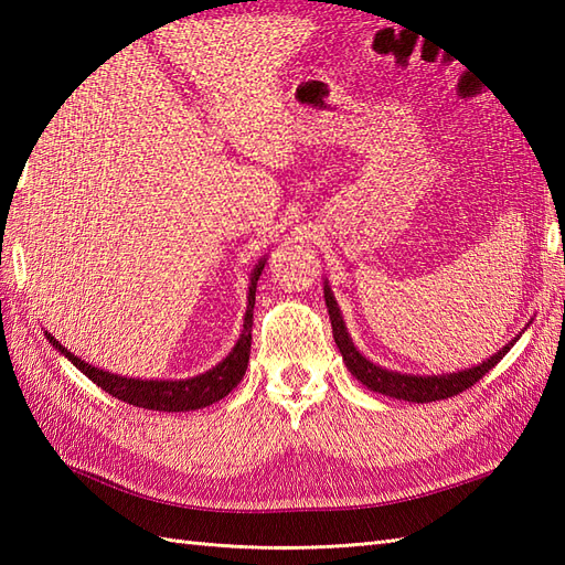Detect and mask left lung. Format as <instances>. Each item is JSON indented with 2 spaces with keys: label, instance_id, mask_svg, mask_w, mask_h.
I'll list each match as a JSON object with an SVG mask.
<instances>
[{
  "label": "left lung",
  "instance_id": "8db88e82",
  "mask_svg": "<svg viewBox=\"0 0 565 565\" xmlns=\"http://www.w3.org/2000/svg\"><path fill=\"white\" fill-rule=\"evenodd\" d=\"M326 303H328V313L332 320V334H334V344L344 359L347 369L352 371V376L364 383L369 391L388 395V398H398V401H407V403H431V401H444L451 398V395H459L461 391L471 388L478 379H483L490 369H493L502 356H505L512 344L520 340V334L514 340H510L500 352H495L486 362L476 364L471 369H461V371H451V374H431V376H423V374H401V371L393 369H383L379 364L371 362L362 352L356 350L350 332L344 328L342 320V310L334 301L330 284L326 281Z\"/></svg>",
  "mask_w": 565,
  "mask_h": 565
}]
</instances>
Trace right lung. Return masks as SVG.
<instances>
[{
    "label": "right lung",
    "instance_id": "add662e5",
    "mask_svg": "<svg viewBox=\"0 0 565 565\" xmlns=\"http://www.w3.org/2000/svg\"><path fill=\"white\" fill-rule=\"evenodd\" d=\"M264 262L259 259L255 269L249 274V286H247V310H245V322L243 332H239V340L231 350L223 362L209 369L206 374L191 376V379H179V381H158V379H130V376H118L111 371H104L99 366H92L89 362L72 354L67 347L60 344L51 332L45 330V338L55 350L63 354L67 362L75 364L84 376L97 383L102 391H106L114 398L124 401L128 405L146 407V411H164V413H186V411H199V407H206L225 398L239 381H243L247 362H249V347H252V310H255V291L257 281L264 269Z\"/></svg>",
    "mask_w": 565,
    "mask_h": 565
}]
</instances>
